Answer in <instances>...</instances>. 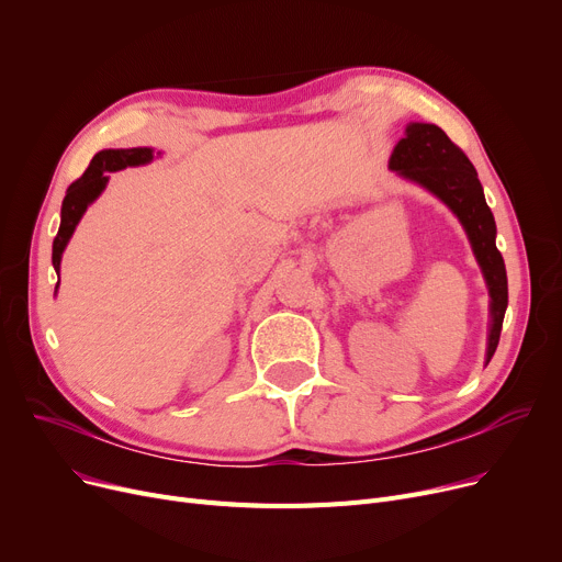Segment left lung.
I'll return each instance as SVG.
<instances>
[{
    "label": "left lung",
    "mask_w": 562,
    "mask_h": 562,
    "mask_svg": "<svg viewBox=\"0 0 562 562\" xmlns=\"http://www.w3.org/2000/svg\"><path fill=\"white\" fill-rule=\"evenodd\" d=\"M390 168L409 182H417L445 202L462 223L469 244L490 289V335L487 360L498 346L501 326L508 307L506 263L496 250V223L485 202L479 172L460 147L437 125L409 123L390 157Z\"/></svg>",
    "instance_id": "left-lung-1"
}]
</instances>
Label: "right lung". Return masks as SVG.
Masks as SVG:
<instances>
[{"label": "right lung", "mask_w": 562, "mask_h": 562, "mask_svg": "<svg viewBox=\"0 0 562 562\" xmlns=\"http://www.w3.org/2000/svg\"><path fill=\"white\" fill-rule=\"evenodd\" d=\"M153 161V150L150 147H130V150H102L98 153L91 164H88L86 172L75 180L68 187V193L64 198L61 206V227H58V234L52 246V263L58 273L61 269V255L70 241V236L81 221L83 212L106 187L109 177L104 172H115L123 170L127 166H143ZM58 286V284H56Z\"/></svg>", "instance_id": "right-lung-1"}]
</instances>
